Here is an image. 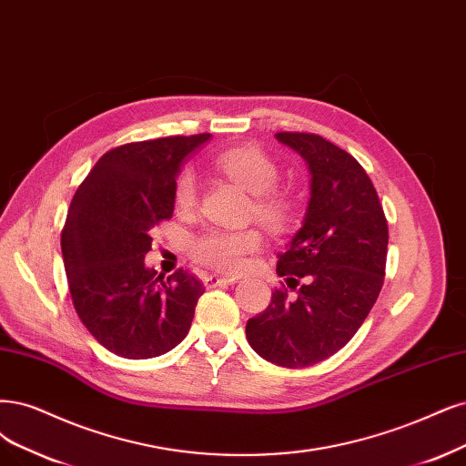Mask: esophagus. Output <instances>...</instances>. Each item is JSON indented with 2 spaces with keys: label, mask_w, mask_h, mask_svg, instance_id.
Here are the masks:
<instances>
[{
  "label": "esophagus",
  "mask_w": 466,
  "mask_h": 466,
  "mask_svg": "<svg viewBox=\"0 0 466 466\" xmlns=\"http://www.w3.org/2000/svg\"><path fill=\"white\" fill-rule=\"evenodd\" d=\"M236 279L232 277H224V274H209V277H205V286L207 288H217V286H222V284H230L234 282Z\"/></svg>",
  "instance_id": "esophagus-1"
}]
</instances>
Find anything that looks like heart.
Returning <instances> with one entry per match:
<instances>
[{
    "label": "heart",
    "instance_id": "obj_1",
    "mask_svg": "<svg viewBox=\"0 0 466 466\" xmlns=\"http://www.w3.org/2000/svg\"><path fill=\"white\" fill-rule=\"evenodd\" d=\"M215 165L228 178L244 186L253 199V211L267 227L282 228L291 218L289 199L274 189L280 178L279 165L255 147L224 149L215 157ZM175 199L182 209H192L198 201L196 172L184 168L175 184ZM261 236L255 230H207L192 244L198 261L222 270H238L246 257L259 249Z\"/></svg>",
    "mask_w": 466,
    "mask_h": 466
}]
</instances>
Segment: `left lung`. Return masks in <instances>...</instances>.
<instances>
[{
  "label": "left lung",
  "instance_id": "1",
  "mask_svg": "<svg viewBox=\"0 0 466 466\" xmlns=\"http://www.w3.org/2000/svg\"><path fill=\"white\" fill-rule=\"evenodd\" d=\"M274 137L299 153L311 175L303 224L277 265L298 294L274 289L246 336L268 363L301 369L338 353L369 317L384 284L388 222L369 175L348 151L317 134Z\"/></svg>",
  "mask_w": 466,
  "mask_h": 466
}]
</instances>
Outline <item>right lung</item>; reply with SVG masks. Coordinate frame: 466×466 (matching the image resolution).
<instances>
[{"instance_id":"right-lung-1","label":"right lung","mask_w":466,"mask_h":466,"mask_svg":"<svg viewBox=\"0 0 466 466\" xmlns=\"http://www.w3.org/2000/svg\"><path fill=\"white\" fill-rule=\"evenodd\" d=\"M211 134L170 136L107 151L78 186L61 232L68 289L88 332L125 359L159 357L186 338L203 284L146 267L151 230L175 211L189 153Z\"/></svg>"}]
</instances>
